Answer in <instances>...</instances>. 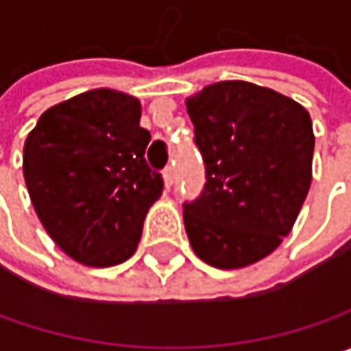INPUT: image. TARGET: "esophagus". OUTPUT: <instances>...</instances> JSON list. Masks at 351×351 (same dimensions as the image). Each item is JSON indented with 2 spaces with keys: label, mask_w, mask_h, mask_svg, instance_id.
Instances as JSON below:
<instances>
[{
  "label": "esophagus",
  "mask_w": 351,
  "mask_h": 351,
  "mask_svg": "<svg viewBox=\"0 0 351 351\" xmlns=\"http://www.w3.org/2000/svg\"><path fill=\"white\" fill-rule=\"evenodd\" d=\"M162 176H164V183H166V187H171V185H173V168H171V166H168V168L164 169V173H162Z\"/></svg>",
  "instance_id": "esophagus-1"
}]
</instances>
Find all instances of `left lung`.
<instances>
[{
  "label": "left lung",
  "mask_w": 351,
  "mask_h": 351,
  "mask_svg": "<svg viewBox=\"0 0 351 351\" xmlns=\"http://www.w3.org/2000/svg\"><path fill=\"white\" fill-rule=\"evenodd\" d=\"M207 183L183 205L189 244L205 263L238 269L283 242L313 180L315 134L301 103L242 80L185 99Z\"/></svg>",
  "instance_id": "1"
}]
</instances>
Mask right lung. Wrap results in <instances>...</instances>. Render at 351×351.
Here are the masks:
<instances>
[{"instance_id": "add662e5", "label": "right lung", "mask_w": 351, "mask_h": 351, "mask_svg": "<svg viewBox=\"0 0 351 351\" xmlns=\"http://www.w3.org/2000/svg\"><path fill=\"white\" fill-rule=\"evenodd\" d=\"M141 101L117 89H89L47 109L23 148V176L34 213L75 262L111 267L141 242L162 176L148 168L150 132Z\"/></svg>"}]
</instances>
